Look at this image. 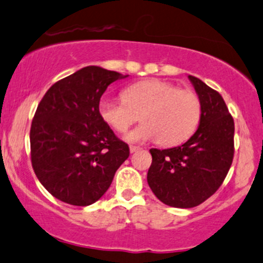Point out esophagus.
I'll use <instances>...</instances> for the list:
<instances>
[{"mask_svg": "<svg viewBox=\"0 0 263 263\" xmlns=\"http://www.w3.org/2000/svg\"><path fill=\"white\" fill-rule=\"evenodd\" d=\"M140 146H135V145H130V153H135V152L140 151Z\"/></svg>", "mask_w": 263, "mask_h": 263, "instance_id": "34e87169", "label": "esophagus"}]
</instances>
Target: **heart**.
Here are the masks:
<instances>
[{"label":"heart","instance_id":"b5f03b06","mask_svg":"<svg viewBox=\"0 0 263 263\" xmlns=\"http://www.w3.org/2000/svg\"><path fill=\"white\" fill-rule=\"evenodd\" d=\"M121 100L103 98L99 114L111 129L125 133L137 120L143 123L126 135L128 142L158 140L165 146L188 139L202 114L199 98L163 80H145L125 87Z\"/></svg>","mask_w":263,"mask_h":263}]
</instances>
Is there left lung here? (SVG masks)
I'll list each match as a JSON object with an SVG mask.
<instances>
[{"label":"left lung","instance_id":"obj_1","mask_svg":"<svg viewBox=\"0 0 263 263\" xmlns=\"http://www.w3.org/2000/svg\"><path fill=\"white\" fill-rule=\"evenodd\" d=\"M202 105L199 126L184 144L151 149L148 184L160 202L193 208L221 187L234 153V123L219 92L188 75Z\"/></svg>","mask_w":263,"mask_h":263}]
</instances>
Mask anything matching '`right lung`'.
<instances>
[{
    "label": "right lung",
    "mask_w": 263,
    "mask_h": 263,
    "mask_svg": "<svg viewBox=\"0 0 263 263\" xmlns=\"http://www.w3.org/2000/svg\"><path fill=\"white\" fill-rule=\"evenodd\" d=\"M126 76L83 67L53 84L39 104L30 130L31 163L41 184L61 202L95 203L128 159V144L99 114L101 95Z\"/></svg>",
    "instance_id": "obj_1"
}]
</instances>
